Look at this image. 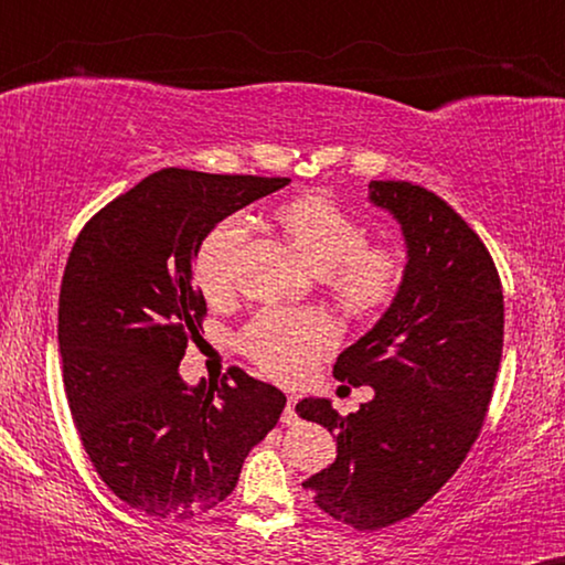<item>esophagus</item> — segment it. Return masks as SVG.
Masks as SVG:
<instances>
[{
  "mask_svg": "<svg viewBox=\"0 0 565 565\" xmlns=\"http://www.w3.org/2000/svg\"><path fill=\"white\" fill-rule=\"evenodd\" d=\"M296 396H288V402H285V413H282V423L285 426H294V423L298 420L296 415Z\"/></svg>",
  "mask_w": 565,
  "mask_h": 565,
  "instance_id": "esophagus-1",
  "label": "esophagus"
}]
</instances>
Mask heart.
<instances>
[{
    "label": "heart",
    "instance_id": "heart-1",
    "mask_svg": "<svg viewBox=\"0 0 565 565\" xmlns=\"http://www.w3.org/2000/svg\"><path fill=\"white\" fill-rule=\"evenodd\" d=\"M288 241L322 271V282L343 309L367 315L394 296L402 256L394 245L364 243L367 232L343 205L322 195H303L280 211ZM248 237L243 216L218 222L198 245L195 282L209 301L235 290V264ZM338 343L335 322L322 309H264L243 328L241 347L258 367L280 381H298Z\"/></svg>",
    "mask_w": 565,
    "mask_h": 565
}]
</instances>
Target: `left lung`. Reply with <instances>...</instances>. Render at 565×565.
I'll return each mask as SVG.
<instances>
[{"label":"left lung","instance_id":"left-lung-1","mask_svg":"<svg viewBox=\"0 0 565 565\" xmlns=\"http://www.w3.org/2000/svg\"><path fill=\"white\" fill-rule=\"evenodd\" d=\"M370 203L402 227L407 264L391 307L333 370L375 396L347 417L330 399L296 404L338 441L303 489L360 532L407 519L452 479L492 402L505 330L492 256L455 209L413 182H370Z\"/></svg>","mask_w":565,"mask_h":565}]
</instances>
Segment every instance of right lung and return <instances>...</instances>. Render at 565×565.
<instances>
[{"mask_svg":"<svg viewBox=\"0 0 565 565\" xmlns=\"http://www.w3.org/2000/svg\"><path fill=\"white\" fill-rule=\"evenodd\" d=\"M290 179L163 169L118 195L73 243L57 341L78 436L126 505L188 521L232 494L285 394L232 367L222 383L179 375L205 315L198 245L222 218Z\"/></svg>","mask_w":565,"mask_h":565,"instance_id":"add662e5","label":"right lung"}]
</instances>
